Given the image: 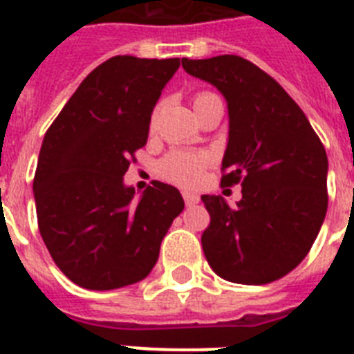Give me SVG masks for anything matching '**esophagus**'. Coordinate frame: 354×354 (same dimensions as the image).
I'll return each instance as SVG.
<instances>
[{
	"label": "esophagus",
	"instance_id": "34e87169",
	"mask_svg": "<svg viewBox=\"0 0 354 354\" xmlns=\"http://www.w3.org/2000/svg\"><path fill=\"white\" fill-rule=\"evenodd\" d=\"M182 196H183V202H185V205H187V207H191V205H196L200 202V196L196 193H189V191H183Z\"/></svg>",
	"mask_w": 354,
	"mask_h": 354
}]
</instances>
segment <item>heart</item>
<instances>
[{"label":"heart","mask_w":354,"mask_h":354,"mask_svg":"<svg viewBox=\"0 0 354 354\" xmlns=\"http://www.w3.org/2000/svg\"><path fill=\"white\" fill-rule=\"evenodd\" d=\"M215 95L211 91H200L194 95V102L204 99V97ZM158 112H152L150 115V128H154ZM209 165V156L204 152H189V150H171L158 161L156 172L161 180H165L174 185H182V187H191L204 178V172Z\"/></svg>","instance_id":"obj_1"}]
</instances>
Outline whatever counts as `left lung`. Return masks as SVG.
Here are the masks:
<instances>
[{
	"instance_id": "obj_1",
	"label": "left lung",
	"mask_w": 354,
	"mask_h": 354,
	"mask_svg": "<svg viewBox=\"0 0 354 354\" xmlns=\"http://www.w3.org/2000/svg\"><path fill=\"white\" fill-rule=\"evenodd\" d=\"M182 66L226 97L230 141L222 187L242 185V200L233 207L222 196H202L211 216L202 233L205 259L232 283L281 279L307 257L324 224L329 204L324 143L279 82L246 58H183Z\"/></svg>"
}]
</instances>
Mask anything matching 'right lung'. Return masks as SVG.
<instances>
[{
  "mask_svg": "<svg viewBox=\"0 0 354 354\" xmlns=\"http://www.w3.org/2000/svg\"><path fill=\"white\" fill-rule=\"evenodd\" d=\"M180 58L112 57L97 66L47 128L36 165L38 230L68 279L113 290L154 268L180 191L152 182L141 198L122 176L149 138L150 113Z\"/></svg>",
  "mask_w": 354,
  "mask_h": 354,
  "instance_id": "add662e5",
  "label": "right lung"
}]
</instances>
